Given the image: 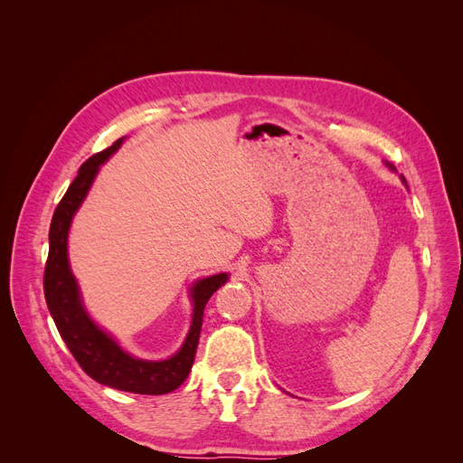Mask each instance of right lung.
I'll return each mask as SVG.
<instances>
[{
	"mask_svg": "<svg viewBox=\"0 0 463 463\" xmlns=\"http://www.w3.org/2000/svg\"><path fill=\"white\" fill-rule=\"evenodd\" d=\"M123 138H118L114 145L102 152H96L94 156L82 164L73 184L69 185L63 199L55 208L50 226V250L44 269V296L65 345L77 359L80 369L90 378L109 388L133 392V394L158 396L179 388L187 378L194 354H197L204 307L208 299L213 298V293L226 284L228 274L203 278L194 284L191 293L193 322L185 344L181 345L174 357L165 361H143L131 357L89 318L79 298L77 282L71 269H69L67 233L73 214L87 197L98 174V167L119 148Z\"/></svg>",
	"mask_w": 463,
	"mask_h": 463,
	"instance_id": "right-lung-1",
	"label": "right lung"
}]
</instances>
